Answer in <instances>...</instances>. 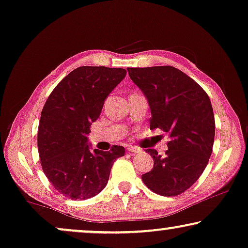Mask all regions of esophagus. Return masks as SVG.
I'll list each match as a JSON object with an SVG mask.
<instances>
[{"label":"esophagus","mask_w":248,"mask_h":248,"mask_svg":"<svg viewBox=\"0 0 248 248\" xmlns=\"http://www.w3.org/2000/svg\"><path fill=\"white\" fill-rule=\"evenodd\" d=\"M127 152H129V153H139V149L136 147V146H131V145H128L127 146Z\"/></svg>","instance_id":"esophagus-1"}]
</instances>
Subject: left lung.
Masks as SVG:
<instances>
[{
  "mask_svg": "<svg viewBox=\"0 0 248 248\" xmlns=\"http://www.w3.org/2000/svg\"><path fill=\"white\" fill-rule=\"evenodd\" d=\"M151 108V129L170 134L165 155L147 152L153 170L141 175L153 192L173 197L184 192L208 165L215 140L214 110L204 90L173 66L127 68Z\"/></svg>",
  "mask_w": 248,
  "mask_h": 248,
  "instance_id": "left-lung-1",
  "label": "left lung"
}]
</instances>
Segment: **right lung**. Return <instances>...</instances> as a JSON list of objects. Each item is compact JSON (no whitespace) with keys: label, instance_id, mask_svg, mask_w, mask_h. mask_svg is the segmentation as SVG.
I'll list each match as a JSON object with an SVG mask.
<instances>
[{"label":"right lung","instance_id":"obj_1","mask_svg":"<svg viewBox=\"0 0 248 248\" xmlns=\"http://www.w3.org/2000/svg\"><path fill=\"white\" fill-rule=\"evenodd\" d=\"M125 74L124 68L81 66L58 83L45 103L38 152L47 179L65 197L85 200L99 194L114 160L124 155L123 146L91 149L89 135L104 101Z\"/></svg>","mask_w":248,"mask_h":248}]
</instances>
